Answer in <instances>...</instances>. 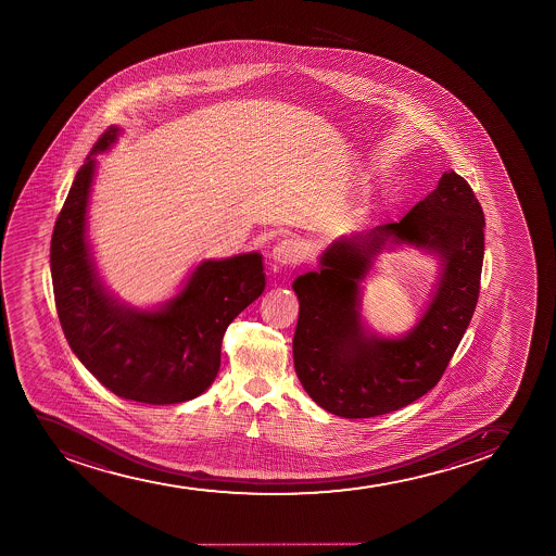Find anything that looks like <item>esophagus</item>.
I'll return each mask as SVG.
<instances>
[{"mask_svg":"<svg viewBox=\"0 0 556 556\" xmlns=\"http://www.w3.org/2000/svg\"><path fill=\"white\" fill-rule=\"evenodd\" d=\"M273 262L280 267L296 265L302 260V247L293 239H283L273 249Z\"/></svg>","mask_w":556,"mask_h":556,"instance_id":"34e87169","label":"esophagus"}]
</instances>
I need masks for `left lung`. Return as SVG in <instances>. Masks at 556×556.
Listing matches in <instances>:
<instances>
[{"label":"left lung","instance_id":"obj_1","mask_svg":"<svg viewBox=\"0 0 556 556\" xmlns=\"http://www.w3.org/2000/svg\"><path fill=\"white\" fill-rule=\"evenodd\" d=\"M484 226L471 186L448 170L403 220L339 237L320 255L319 270L293 281L301 302L294 370L320 408L367 419L408 406L440 382L479 301ZM401 242L441 255V283L414 331L378 339L361 325L358 283L378 253Z\"/></svg>","mask_w":556,"mask_h":556}]
</instances>
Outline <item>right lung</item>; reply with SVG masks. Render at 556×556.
I'll return each instance as SVG.
<instances>
[{"mask_svg":"<svg viewBox=\"0 0 556 556\" xmlns=\"http://www.w3.org/2000/svg\"><path fill=\"white\" fill-rule=\"evenodd\" d=\"M118 131L111 126L92 147L55 220L50 267L59 320L79 362L115 395L186 403L213 383L226 328L263 293L262 254L200 263L181 293L155 312L116 302L98 278L85 233L94 155L105 152Z\"/></svg>","mask_w":556,"mask_h":556,"instance_id":"add662e5","label":"right lung"}]
</instances>
